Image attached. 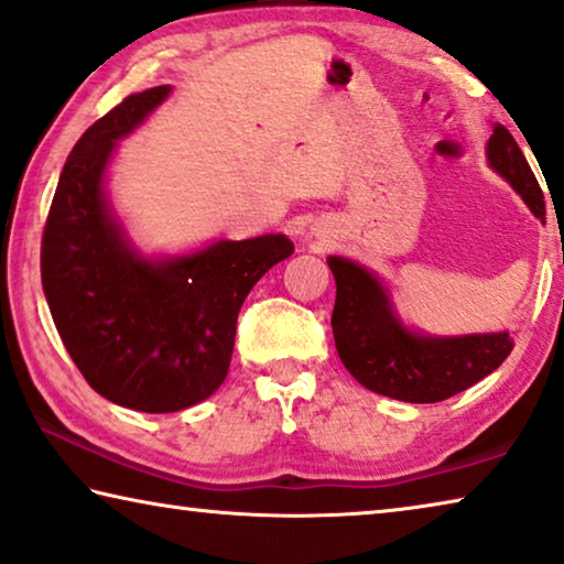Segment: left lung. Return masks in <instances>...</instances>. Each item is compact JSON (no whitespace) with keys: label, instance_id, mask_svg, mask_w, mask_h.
Segmentation results:
<instances>
[{"label":"left lung","instance_id":"1","mask_svg":"<svg viewBox=\"0 0 564 564\" xmlns=\"http://www.w3.org/2000/svg\"><path fill=\"white\" fill-rule=\"evenodd\" d=\"M489 164L497 170L536 217H544L540 182L527 164L509 129L494 126ZM336 281L332 329L344 367L367 390L402 402H441L468 390L491 375L514 341L501 334H468L453 339H431L408 332L390 308L382 283L362 265L329 258Z\"/></svg>","mask_w":564,"mask_h":564}]
</instances>
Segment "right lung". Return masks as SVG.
<instances>
[{
	"label": "right lung",
	"instance_id": "obj_1",
	"mask_svg": "<svg viewBox=\"0 0 564 564\" xmlns=\"http://www.w3.org/2000/svg\"><path fill=\"white\" fill-rule=\"evenodd\" d=\"M170 86L123 98L73 147L40 248L42 289L67 355L106 400L141 413L197 405L228 375L238 311L293 253L285 235L220 240L195 256L141 258L104 197L116 139L147 119Z\"/></svg>",
	"mask_w": 564,
	"mask_h": 564
}]
</instances>
